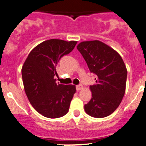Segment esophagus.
<instances>
[{
	"label": "esophagus",
	"instance_id": "obj_1",
	"mask_svg": "<svg viewBox=\"0 0 146 146\" xmlns=\"http://www.w3.org/2000/svg\"><path fill=\"white\" fill-rule=\"evenodd\" d=\"M82 88H83V86H82L81 84L78 85V86H76V90H81Z\"/></svg>",
	"mask_w": 146,
	"mask_h": 146
}]
</instances>
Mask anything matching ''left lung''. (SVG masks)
Instances as JSON below:
<instances>
[{"label":"left lung","instance_id":"8db88e82","mask_svg":"<svg viewBox=\"0 0 146 146\" xmlns=\"http://www.w3.org/2000/svg\"><path fill=\"white\" fill-rule=\"evenodd\" d=\"M90 73L96 75V84L90 86L92 98L84 106L85 111L94 118H104L116 110L125 91L127 69L121 56L99 40L83 41L77 46Z\"/></svg>","mask_w":146,"mask_h":146}]
</instances>
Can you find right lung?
Returning <instances> with one entry per match:
<instances>
[{
  "mask_svg": "<svg viewBox=\"0 0 146 146\" xmlns=\"http://www.w3.org/2000/svg\"><path fill=\"white\" fill-rule=\"evenodd\" d=\"M76 41L46 40L34 48L22 68L24 88L33 107L43 116L57 118L68 112L76 86L56 83V66L70 53Z\"/></svg>",
  "mask_w": 146,
  "mask_h": 146,
  "instance_id": "add662e5",
  "label": "right lung"
}]
</instances>
